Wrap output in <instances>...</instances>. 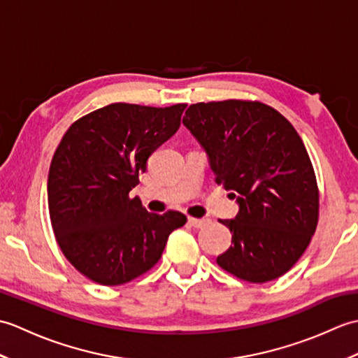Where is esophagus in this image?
<instances>
[{"label":"esophagus","mask_w":358,"mask_h":358,"mask_svg":"<svg viewBox=\"0 0 358 358\" xmlns=\"http://www.w3.org/2000/svg\"><path fill=\"white\" fill-rule=\"evenodd\" d=\"M209 223V220H204V218H189V224L196 227V229H201Z\"/></svg>","instance_id":"34e87169"}]
</instances>
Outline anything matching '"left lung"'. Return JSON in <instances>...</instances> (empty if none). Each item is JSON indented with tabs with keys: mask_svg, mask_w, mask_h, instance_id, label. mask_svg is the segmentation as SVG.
<instances>
[{
	"mask_svg": "<svg viewBox=\"0 0 358 358\" xmlns=\"http://www.w3.org/2000/svg\"><path fill=\"white\" fill-rule=\"evenodd\" d=\"M183 124L240 208L234 220H222L232 246L217 257L218 266L250 283L281 277L305 252L318 222L317 180L300 135L258 101L196 103Z\"/></svg>",
	"mask_w": 358,
	"mask_h": 358,
	"instance_id": "1",
	"label": "left lung"
}]
</instances>
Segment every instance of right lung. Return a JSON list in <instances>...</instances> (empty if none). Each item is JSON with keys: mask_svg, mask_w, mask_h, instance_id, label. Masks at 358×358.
<instances>
[{"mask_svg": "<svg viewBox=\"0 0 358 358\" xmlns=\"http://www.w3.org/2000/svg\"><path fill=\"white\" fill-rule=\"evenodd\" d=\"M185 109L109 104L75 121L58 144L48 178L52 227L67 260L95 283L117 286L148 272L186 223L181 212L149 214L129 196Z\"/></svg>", "mask_w": 358, "mask_h": 358, "instance_id": "right-lung-1", "label": "right lung"}]
</instances>
